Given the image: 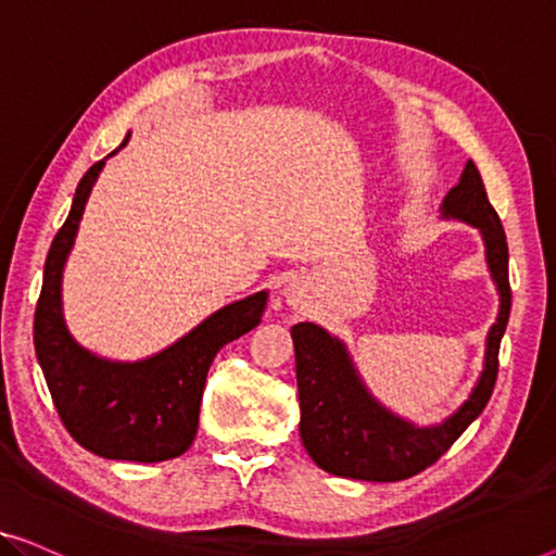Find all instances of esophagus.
<instances>
[{"instance_id":"34e87169","label":"esophagus","mask_w":556,"mask_h":556,"mask_svg":"<svg viewBox=\"0 0 556 556\" xmlns=\"http://www.w3.org/2000/svg\"><path fill=\"white\" fill-rule=\"evenodd\" d=\"M285 296H287V304L289 306H304V300H306V281L302 277H294L292 281H289L287 289H285Z\"/></svg>"}]
</instances>
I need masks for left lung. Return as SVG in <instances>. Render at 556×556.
<instances>
[{
    "label": "left lung",
    "instance_id": "left-lung-1",
    "mask_svg": "<svg viewBox=\"0 0 556 556\" xmlns=\"http://www.w3.org/2000/svg\"><path fill=\"white\" fill-rule=\"evenodd\" d=\"M439 210L444 219H459L479 229L486 269L500 294V312L486 334L482 375L457 412L439 425L417 427L375 400L342 339L314 321L294 325L300 437L306 454L329 475L362 482H402L419 475L457 442L464 429L484 412L494 392L500 367L496 357L511 309L509 252L502 222L486 199L475 162H467L457 187L450 189Z\"/></svg>",
    "mask_w": 556,
    "mask_h": 556
}]
</instances>
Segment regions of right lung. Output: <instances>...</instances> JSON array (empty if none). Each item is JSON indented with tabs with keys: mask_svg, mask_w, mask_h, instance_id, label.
Here are the masks:
<instances>
[{
	"mask_svg": "<svg viewBox=\"0 0 556 556\" xmlns=\"http://www.w3.org/2000/svg\"><path fill=\"white\" fill-rule=\"evenodd\" d=\"M127 142L129 135L110 156ZM110 156L81 177L70 217L49 247L35 312V350L66 432L85 450L104 459L164 462L192 446L206 371L222 346L260 325L269 294L262 289L222 306L152 357L117 362L85 350L66 329L62 271L87 199Z\"/></svg>",
	"mask_w": 556,
	"mask_h": 556,
	"instance_id": "add662e5",
	"label": "right lung"
}]
</instances>
